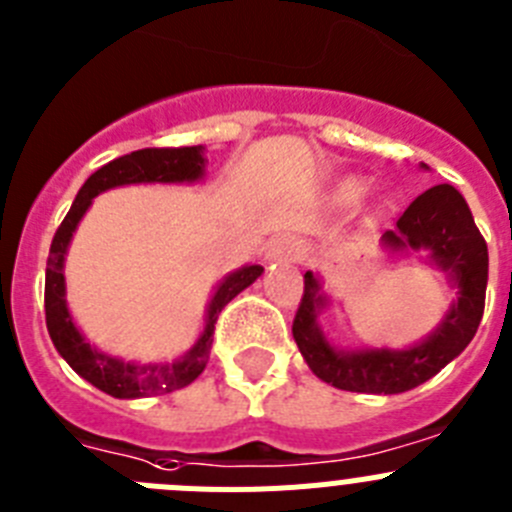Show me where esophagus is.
I'll return each mask as SVG.
<instances>
[{"label": "esophagus", "instance_id": "obj_1", "mask_svg": "<svg viewBox=\"0 0 512 512\" xmlns=\"http://www.w3.org/2000/svg\"><path fill=\"white\" fill-rule=\"evenodd\" d=\"M299 253H302V246H299L297 238L276 236L266 243L264 259L269 261V264H287V261H297Z\"/></svg>", "mask_w": 512, "mask_h": 512}]
</instances>
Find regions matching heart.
Here are the masks:
<instances>
[{
    "label": "heart",
    "mask_w": 512,
    "mask_h": 512,
    "mask_svg": "<svg viewBox=\"0 0 512 512\" xmlns=\"http://www.w3.org/2000/svg\"><path fill=\"white\" fill-rule=\"evenodd\" d=\"M363 190H365V185L360 180H345V182H340V187H337V200H340V203H353V200H358L360 195H363Z\"/></svg>",
    "instance_id": "b5f03b06"
}]
</instances>
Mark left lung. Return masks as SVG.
<instances>
[{"label":"left lung","mask_w":512,"mask_h":512,"mask_svg":"<svg viewBox=\"0 0 512 512\" xmlns=\"http://www.w3.org/2000/svg\"><path fill=\"white\" fill-rule=\"evenodd\" d=\"M383 243L393 251H429L434 266L457 289V299L442 325L414 348L337 350L317 322L327 297L320 279L307 271L292 335L312 373L340 391L391 396L421 386L470 345L485 312L487 243L477 231L470 205L452 185H434L421 192L396 220V231H386Z\"/></svg>","instance_id":"8db88e82"}]
</instances>
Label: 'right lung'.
<instances>
[{
	"instance_id": "1",
	"label": "right lung",
	"mask_w": 512,
	"mask_h": 512,
	"mask_svg": "<svg viewBox=\"0 0 512 512\" xmlns=\"http://www.w3.org/2000/svg\"><path fill=\"white\" fill-rule=\"evenodd\" d=\"M205 147H152L137 149V152L124 154L114 162L103 164L101 170L93 172L83 187L75 195L68 215L63 218L60 228L55 231L53 243H50L48 269H45V322H48L50 340L55 350L65 358V363L75 373L86 378L98 391L109 393L114 398H142L157 396V393H170L177 388L190 386L195 378L205 370L213 348V332L218 314L225 304L231 302L236 294L251 287L253 281L264 274V266L253 264L233 271L225 276L215 289L213 299L208 304V317L200 332L198 342L182 355L175 363H124L121 358L101 353L86 342V337L78 332L73 317L65 304V253H68L70 238L75 228L91 208L93 198L98 192L111 190L119 185H137V182H195L205 175Z\"/></svg>"
}]
</instances>
